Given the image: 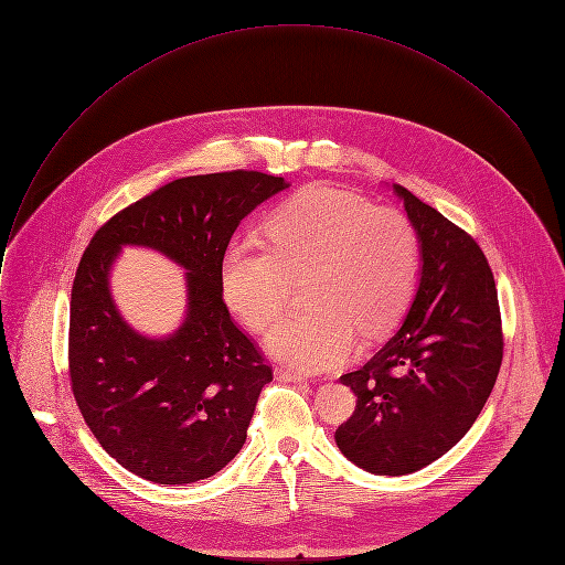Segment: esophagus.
I'll return each instance as SVG.
<instances>
[{
  "label": "esophagus",
  "mask_w": 565,
  "mask_h": 565,
  "mask_svg": "<svg viewBox=\"0 0 565 565\" xmlns=\"http://www.w3.org/2000/svg\"><path fill=\"white\" fill-rule=\"evenodd\" d=\"M275 375H277V380H284V382H292V384H303L306 382V377L301 375V373H297V371H290V369H275Z\"/></svg>",
  "instance_id": "esophagus-1"
}]
</instances>
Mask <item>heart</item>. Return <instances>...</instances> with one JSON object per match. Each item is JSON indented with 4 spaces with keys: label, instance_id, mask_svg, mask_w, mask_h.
<instances>
[{
    "label": "heart",
    "instance_id": "obj_1",
    "mask_svg": "<svg viewBox=\"0 0 565 565\" xmlns=\"http://www.w3.org/2000/svg\"><path fill=\"white\" fill-rule=\"evenodd\" d=\"M270 248L234 241L221 262V292L246 327L262 331L306 279L308 310L290 312L266 335L268 351L310 373L344 364L360 331L377 338L405 315L420 268L412 218L395 207L329 185L288 199L266 223Z\"/></svg>",
    "mask_w": 565,
    "mask_h": 565
}]
</instances>
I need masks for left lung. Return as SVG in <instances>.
Wrapping results in <instances>:
<instances>
[{
  "label": "left lung",
  "mask_w": 565,
  "mask_h": 565,
  "mask_svg": "<svg viewBox=\"0 0 565 565\" xmlns=\"http://www.w3.org/2000/svg\"><path fill=\"white\" fill-rule=\"evenodd\" d=\"M420 244V281L393 338L342 375L358 395L338 427L340 451L375 476H405L447 454L494 388L503 333L494 275L476 241L393 185Z\"/></svg>",
  "instance_id": "8db88e82"
}]
</instances>
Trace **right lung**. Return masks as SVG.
I'll return each mask as SVG.
<instances>
[{"mask_svg": "<svg viewBox=\"0 0 565 565\" xmlns=\"http://www.w3.org/2000/svg\"><path fill=\"white\" fill-rule=\"evenodd\" d=\"M286 188L281 177L246 170L172 181L111 216L79 259L71 388L103 449L131 473L185 486L214 476L244 447L273 369L230 319L221 262L238 223ZM125 245L189 270L186 317L166 339L131 330L110 297V268Z\"/></svg>", "mask_w": 565, "mask_h": 565, "instance_id": "obj_1", "label": "right lung"}]
</instances>
